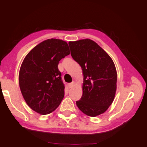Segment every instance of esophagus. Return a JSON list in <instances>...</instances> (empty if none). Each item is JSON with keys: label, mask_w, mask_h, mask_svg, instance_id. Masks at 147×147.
Masks as SVG:
<instances>
[{"label": "esophagus", "mask_w": 147, "mask_h": 147, "mask_svg": "<svg viewBox=\"0 0 147 147\" xmlns=\"http://www.w3.org/2000/svg\"><path fill=\"white\" fill-rule=\"evenodd\" d=\"M74 85H75V82L73 81V82H71V83H70V84H69L68 86H69V88H72V87L74 86Z\"/></svg>", "instance_id": "34e87169"}]
</instances>
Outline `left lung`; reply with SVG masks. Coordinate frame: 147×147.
Here are the masks:
<instances>
[{
	"label": "left lung",
	"instance_id": "left-lung-1",
	"mask_svg": "<svg viewBox=\"0 0 147 147\" xmlns=\"http://www.w3.org/2000/svg\"><path fill=\"white\" fill-rule=\"evenodd\" d=\"M69 46L72 57L81 66L84 75L83 94L76 105L87 116H99L107 110L115 97V65L110 56L92 40L69 42Z\"/></svg>",
	"mask_w": 147,
	"mask_h": 147
}]
</instances>
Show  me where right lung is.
I'll return each instance as SVG.
<instances>
[{"instance_id":"add662e5","label":"right lung","mask_w":147,"mask_h":147,"mask_svg":"<svg viewBox=\"0 0 147 147\" xmlns=\"http://www.w3.org/2000/svg\"><path fill=\"white\" fill-rule=\"evenodd\" d=\"M69 54L66 42L51 38L42 42L26 56L18 80L24 99L32 110L45 115L59 106L65 87L58 65Z\"/></svg>"}]
</instances>
